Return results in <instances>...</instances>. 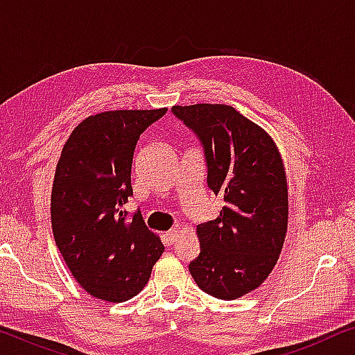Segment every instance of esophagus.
Segmentation results:
<instances>
[{
  "label": "esophagus",
  "instance_id": "obj_1",
  "mask_svg": "<svg viewBox=\"0 0 355 355\" xmlns=\"http://www.w3.org/2000/svg\"><path fill=\"white\" fill-rule=\"evenodd\" d=\"M178 234H179V227H173V230H169L164 236H166V241L169 242V244H173V242L176 241Z\"/></svg>",
  "mask_w": 355,
  "mask_h": 355
}]
</instances>
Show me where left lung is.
Wrapping results in <instances>:
<instances>
[{"label": "left lung", "mask_w": 355, "mask_h": 355, "mask_svg": "<svg viewBox=\"0 0 355 355\" xmlns=\"http://www.w3.org/2000/svg\"><path fill=\"white\" fill-rule=\"evenodd\" d=\"M200 140L207 186L225 207L197 226L200 254L189 271L203 293L239 299L273 270L288 231V181L276 144L230 105L173 106Z\"/></svg>", "instance_id": "8db88e82"}]
</instances>
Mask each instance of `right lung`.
<instances>
[{"mask_svg": "<svg viewBox=\"0 0 355 355\" xmlns=\"http://www.w3.org/2000/svg\"><path fill=\"white\" fill-rule=\"evenodd\" d=\"M159 110L105 111L67 139L51 191V226L67 268L94 297L123 302L148 283L164 245L137 210L125 221L130 171L140 134Z\"/></svg>", "mask_w": 355, "mask_h": 355, "instance_id": "1", "label": "right lung"}]
</instances>
